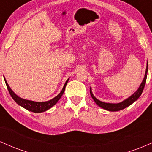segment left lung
<instances>
[{
	"label": "left lung",
	"mask_w": 152,
	"mask_h": 152,
	"mask_svg": "<svg viewBox=\"0 0 152 152\" xmlns=\"http://www.w3.org/2000/svg\"><path fill=\"white\" fill-rule=\"evenodd\" d=\"M147 71H148V63L146 64V72H145V76H144V79L141 83L140 86L139 87L138 90L135 93H134L132 94L131 96L129 97L128 99H125L124 101L123 102L118 103V104H111V103H105L99 101V99H97L95 96H94V94H92L91 89L90 88V94L91 96L92 99H94V102H96V104H97L99 106H100L101 108L102 109L107 110V111H120V110H122L125 108H126L127 106H130L131 104H132L134 102L137 100L139 98V96H141V94H142L143 90H144V86H145L146 83V76H147Z\"/></svg>",
	"instance_id": "1"
}]
</instances>
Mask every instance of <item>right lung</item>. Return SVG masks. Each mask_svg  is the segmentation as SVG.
I'll list each match as a JSON object with an SVG mask.
<instances>
[{
	"label": "right lung",
	"mask_w": 152,
	"mask_h": 152,
	"mask_svg": "<svg viewBox=\"0 0 152 152\" xmlns=\"http://www.w3.org/2000/svg\"><path fill=\"white\" fill-rule=\"evenodd\" d=\"M4 80L5 82H6V84L7 86V88H8V91L11 96V97L13 98V100L15 101L18 105H20L22 107H23L24 109L28 110V111H32V112L34 113H41L43 112V111H46L48 109H50L52 106H53L56 104L57 102H58L59 99H61V97L62 96L63 94H64V91H65L66 84H67L68 81H66L65 84H64V87H63V89L60 92V94L58 95H57L56 96L54 97L53 99H50V100L48 101V102H34V101H30V100H26V99H23L20 97L18 96L15 94L14 92L12 91L11 88H10V86H8V83H7L6 78L4 77Z\"/></svg>",
	"instance_id": "right-lung-1"
}]
</instances>
